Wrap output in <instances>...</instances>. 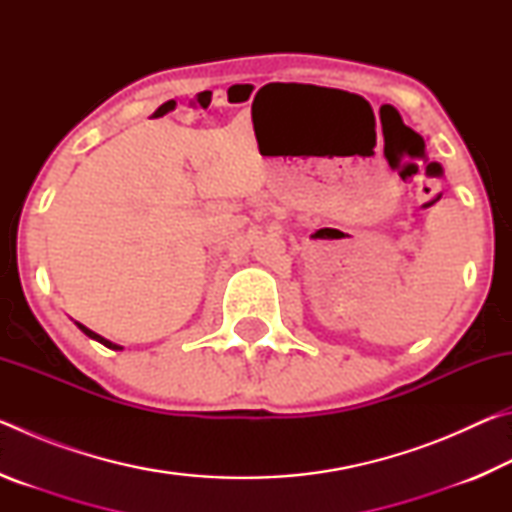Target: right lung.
Wrapping results in <instances>:
<instances>
[{
	"mask_svg": "<svg viewBox=\"0 0 512 512\" xmlns=\"http://www.w3.org/2000/svg\"><path fill=\"white\" fill-rule=\"evenodd\" d=\"M76 325H79V329H81V332H83V334H88V336H90V339H94V341H99V343H103V345H106V348H110V350H121V345H117V343H110L108 339H103V336H99L97 332H92V329H88V327H85V325H81V323H76Z\"/></svg>",
	"mask_w": 512,
	"mask_h": 512,
	"instance_id": "1",
	"label": "right lung"
}]
</instances>
